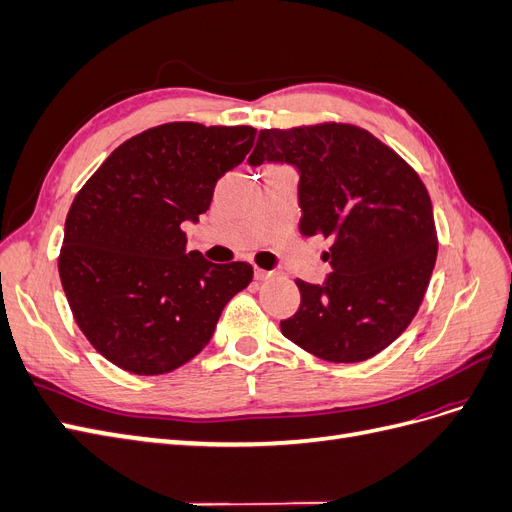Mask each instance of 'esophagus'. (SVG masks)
<instances>
[{"label":"esophagus","mask_w":512,"mask_h":512,"mask_svg":"<svg viewBox=\"0 0 512 512\" xmlns=\"http://www.w3.org/2000/svg\"><path fill=\"white\" fill-rule=\"evenodd\" d=\"M254 277L258 282H265V280H269V277H273V271H267V269H254Z\"/></svg>","instance_id":"34e87169"}]
</instances>
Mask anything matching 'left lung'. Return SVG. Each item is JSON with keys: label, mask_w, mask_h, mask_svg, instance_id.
Listing matches in <instances>:
<instances>
[{"label": "left lung", "mask_w": 512, "mask_h": 512, "mask_svg": "<svg viewBox=\"0 0 512 512\" xmlns=\"http://www.w3.org/2000/svg\"><path fill=\"white\" fill-rule=\"evenodd\" d=\"M252 166L299 170V230L333 245L322 286L297 280L301 305L282 320L292 344L331 363H361L408 329L438 256L431 198L416 170L352 123L260 130Z\"/></svg>", "instance_id": "8db88e82"}]
</instances>
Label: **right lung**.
<instances>
[{
    "mask_svg": "<svg viewBox=\"0 0 512 512\" xmlns=\"http://www.w3.org/2000/svg\"><path fill=\"white\" fill-rule=\"evenodd\" d=\"M252 126L173 121L121 143L74 196L59 252L72 316L106 361L168 374L203 350L224 305L250 286V262L185 252V220L252 149Z\"/></svg>",
    "mask_w": 512,
    "mask_h": 512,
    "instance_id": "add662e5",
    "label": "right lung"
}]
</instances>
